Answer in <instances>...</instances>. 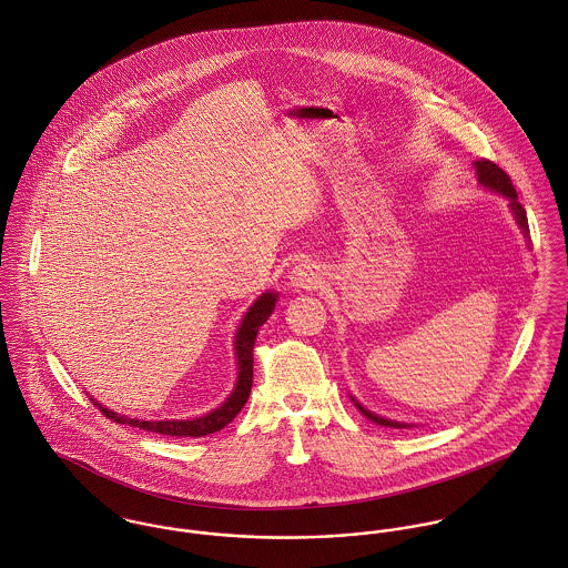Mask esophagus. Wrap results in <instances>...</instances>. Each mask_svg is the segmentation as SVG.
<instances>
[{
	"label": "esophagus",
	"mask_w": 568,
	"mask_h": 568,
	"mask_svg": "<svg viewBox=\"0 0 568 568\" xmlns=\"http://www.w3.org/2000/svg\"><path fill=\"white\" fill-rule=\"evenodd\" d=\"M290 285L296 292H305V290H315L320 285V272L314 263H301L290 272Z\"/></svg>",
	"instance_id": "esophagus-1"
}]
</instances>
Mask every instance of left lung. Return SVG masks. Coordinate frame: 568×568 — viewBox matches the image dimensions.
Masks as SVG:
<instances>
[{"instance_id": "obj_1", "label": "left lung", "mask_w": 568, "mask_h": 568, "mask_svg": "<svg viewBox=\"0 0 568 568\" xmlns=\"http://www.w3.org/2000/svg\"><path fill=\"white\" fill-rule=\"evenodd\" d=\"M475 172H477V181H479V185H481L484 190L501 193V195H505V197L509 200V209H511V213H514V220H516L518 229H520L525 235H529L527 213H525L523 204L518 202L516 190H514V185H511V181H509V176L505 174L504 170H501L497 163H493V161H488V159H481V161H475ZM351 400L355 403V407H357L368 420L377 423L381 427H394V429H407V427H412V425H407V423L387 420V418H383V416H377V414L368 412V409H366L362 403H357L353 396H351Z\"/></svg>"}]
</instances>
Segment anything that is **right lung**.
<instances>
[{"label":"right lung","instance_id":"1","mask_svg":"<svg viewBox=\"0 0 568 568\" xmlns=\"http://www.w3.org/2000/svg\"><path fill=\"white\" fill-rule=\"evenodd\" d=\"M276 294L274 292H265L261 294L253 305L248 307V312L242 317L237 333H235V362H237V381L233 392L229 394V398L215 407L213 412L200 416V418H191V420H139V418H128L118 412H111L109 407H104L102 403H98L95 398H91V403L95 407H100V412L111 418L113 423L120 425H130V427H139L143 432H152V434H163V436H179V438H202L209 434H215L220 429H224L246 405L248 396H251V387H253V348L258 326L272 315L274 305H276Z\"/></svg>","mask_w":568,"mask_h":568}]
</instances>
